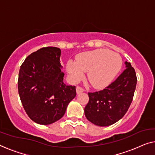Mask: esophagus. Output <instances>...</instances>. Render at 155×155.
Wrapping results in <instances>:
<instances>
[{
  "label": "esophagus",
  "instance_id": "obj_1",
  "mask_svg": "<svg viewBox=\"0 0 155 155\" xmlns=\"http://www.w3.org/2000/svg\"><path fill=\"white\" fill-rule=\"evenodd\" d=\"M76 91H77V94H80V93H81V92H84V89H83L82 87L78 86V87H77V88H76Z\"/></svg>",
  "mask_w": 155,
  "mask_h": 155
}]
</instances>
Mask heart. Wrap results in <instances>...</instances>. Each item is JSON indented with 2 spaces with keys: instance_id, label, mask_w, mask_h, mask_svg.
<instances>
[{
  "instance_id": "1",
  "label": "heart",
  "mask_w": 155,
  "mask_h": 155,
  "mask_svg": "<svg viewBox=\"0 0 155 155\" xmlns=\"http://www.w3.org/2000/svg\"><path fill=\"white\" fill-rule=\"evenodd\" d=\"M122 58L117 54L104 48L80 54L76 61L69 60L66 70L70 80L77 83L87 72V78L94 88H103L109 85L122 67Z\"/></svg>"
}]
</instances>
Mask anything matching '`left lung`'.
Returning a JSON list of instances; mask_svg holds the SVG:
<instances>
[{"instance_id": "8db88e82", "label": "left lung", "mask_w": 155, "mask_h": 155, "mask_svg": "<svg viewBox=\"0 0 155 155\" xmlns=\"http://www.w3.org/2000/svg\"><path fill=\"white\" fill-rule=\"evenodd\" d=\"M116 80L102 91L88 92L89 101L84 108L86 118L100 127L111 125L127 111L137 86V74L130 63Z\"/></svg>"}]
</instances>
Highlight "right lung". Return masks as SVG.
Returning <instances> with one entry per match:
<instances>
[{
	"instance_id": "right-lung-1",
	"label": "right lung",
	"mask_w": 155,
	"mask_h": 155,
	"mask_svg": "<svg viewBox=\"0 0 155 155\" xmlns=\"http://www.w3.org/2000/svg\"><path fill=\"white\" fill-rule=\"evenodd\" d=\"M59 48L44 47L29 55L20 68L18 91L32 120L50 124L61 118L76 97L75 86L64 84Z\"/></svg>"
}]
</instances>
